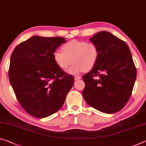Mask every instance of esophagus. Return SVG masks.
<instances>
[{"mask_svg":"<svg viewBox=\"0 0 146 146\" xmlns=\"http://www.w3.org/2000/svg\"><path fill=\"white\" fill-rule=\"evenodd\" d=\"M80 78H81V76H80L76 75V76H75V80H79V79H80Z\"/></svg>","mask_w":146,"mask_h":146,"instance_id":"esophagus-1","label":"esophagus"}]
</instances>
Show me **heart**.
<instances>
[{
    "mask_svg": "<svg viewBox=\"0 0 146 146\" xmlns=\"http://www.w3.org/2000/svg\"><path fill=\"white\" fill-rule=\"evenodd\" d=\"M62 51L56 50L53 58L56 64L62 70H66L71 64L73 65L68 72L76 74L89 71L97 63L99 58V49L95 43L84 40H71L64 44Z\"/></svg>",
    "mask_w": 146,
    "mask_h": 146,
    "instance_id": "heart-1",
    "label": "heart"
}]
</instances>
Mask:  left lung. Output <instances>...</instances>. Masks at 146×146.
<instances>
[{"label": "left lung", "instance_id": "8db88e82", "mask_svg": "<svg viewBox=\"0 0 146 146\" xmlns=\"http://www.w3.org/2000/svg\"><path fill=\"white\" fill-rule=\"evenodd\" d=\"M90 40L99 49V58L92 70L82 76L83 97L91 107L115 113L129 100L137 77L131 53L124 41L108 31L98 32Z\"/></svg>", "mask_w": 146, "mask_h": 146}]
</instances>
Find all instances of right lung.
I'll list each match as a JSON object with an SVG mask.
<instances>
[{
	"mask_svg": "<svg viewBox=\"0 0 146 146\" xmlns=\"http://www.w3.org/2000/svg\"><path fill=\"white\" fill-rule=\"evenodd\" d=\"M65 38L33 36L15 47L10 58L9 82L26 111L45 118L62 107L74 84L73 76L56 64L53 53Z\"/></svg>",
	"mask_w": 146,
	"mask_h": 146,
	"instance_id": "right-lung-1",
	"label": "right lung"
}]
</instances>
